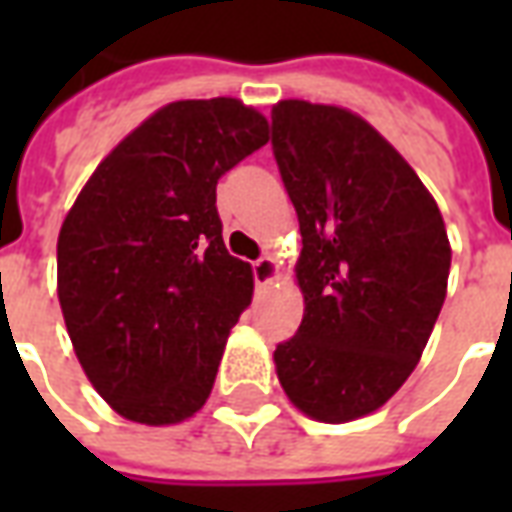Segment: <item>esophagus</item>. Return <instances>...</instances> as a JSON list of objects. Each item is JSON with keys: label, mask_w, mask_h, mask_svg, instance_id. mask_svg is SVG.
Wrapping results in <instances>:
<instances>
[{"label": "esophagus", "mask_w": 512, "mask_h": 512, "mask_svg": "<svg viewBox=\"0 0 512 512\" xmlns=\"http://www.w3.org/2000/svg\"><path fill=\"white\" fill-rule=\"evenodd\" d=\"M252 274H255L257 285H268V282H274L279 277V268L271 257H260V260L252 263Z\"/></svg>", "instance_id": "esophagus-1"}]
</instances>
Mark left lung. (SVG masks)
Here are the masks:
<instances>
[{
  "instance_id": "left-lung-1",
  "label": "left lung",
  "mask_w": 512,
  "mask_h": 512,
  "mask_svg": "<svg viewBox=\"0 0 512 512\" xmlns=\"http://www.w3.org/2000/svg\"><path fill=\"white\" fill-rule=\"evenodd\" d=\"M271 147L296 208L299 332L277 345L279 384L321 422H351L403 386L450 277L439 205L406 158L340 106L279 101Z\"/></svg>"
}]
</instances>
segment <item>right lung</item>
<instances>
[{"label": "right lung", "instance_id": "right-lung-1", "mask_svg": "<svg viewBox=\"0 0 512 512\" xmlns=\"http://www.w3.org/2000/svg\"><path fill=\"white\" fill-rule=\"evenodd\" d=\"M268 142L235 98L175 101L98 164L57 241V293L73 351L120 417L175 425L205 406L252 268L227 252L224 172Z\"/></svg>", "mask_w": 512, "mask_h": 512}]
</instances>
